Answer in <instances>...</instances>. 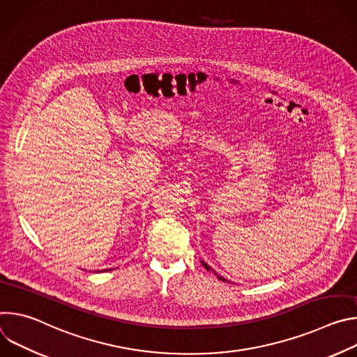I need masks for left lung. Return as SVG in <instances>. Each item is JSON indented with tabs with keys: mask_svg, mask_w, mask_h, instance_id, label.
I'll return each instance as SVG.
<instances>
[{
	"mask_svg": "<svg viewBox=\"0 0 357 357\" xmlns=\"http://www.w3.org/2000/svg\"><path fill=\"white\" fill-rule=\"evenodd\" d=\"M200 263H202V264H203V267H205V268H206V270H208V271H212V273H213V274H215V275H216V277H218V278H219V280H222V281H227V280H225V278H223V277H222V275H219V274H218V273H216V271H213V270H212V268H211V266H209V264H206V263H205V261H200Z\"/></svg>",
	"mask_w": 357,
	"mask_h": 357,
	"instance_id": "left-lung-1",
	"label": "left lung"
}]
</instances>
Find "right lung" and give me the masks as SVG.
I'll return each mask as SVG.
<instances>
[{
	"mask_svg": "<svg viewBox=\"0 0 357 357\" xmlns=\"http://www.w3.org/2000/svg\"><path fill=\"white\" fill-rule=\"evenodd\" d=\"M113 270V268H112ZM101 271H109V270H101ZM101 271H96V273H101Z\"/></svg>",
	"mask_w": 357,
	"mask_h": 357,
	"instance_id": "right-lung-1",
	"label": "right lung"
}]
</instances>
